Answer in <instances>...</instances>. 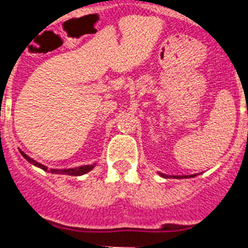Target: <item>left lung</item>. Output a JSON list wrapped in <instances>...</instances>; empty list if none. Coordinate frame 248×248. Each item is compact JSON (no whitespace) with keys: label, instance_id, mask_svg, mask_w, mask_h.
Segmentation results:
<instances>
[{"label":"left lung","instance_id":"obj_1","mask_svg":"<svg viewBox=\"0 0 248 248\" xmlns=\"http://www.w3.org/2000/svg\"><path fill=\"white\" fill-rule=\"evenodd\" d=\"M161 176L163 177H166V175H164V174H161ZM194 176H196V175H185V176H184V175H179V176H175L176 177V179H184V177H194Z\"/></svg>","mask_w":248,"mask_h":248}]
</instances>
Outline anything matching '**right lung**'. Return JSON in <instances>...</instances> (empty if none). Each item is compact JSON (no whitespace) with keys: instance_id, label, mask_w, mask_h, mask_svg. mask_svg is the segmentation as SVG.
Returning a JSON list of instances; mask_svg holds the SVG:
<instances>
[{"instance_id":"right-lung-1","label":"right lung","mask_w":248,"mask_h":248,"mask_svg":"<svg viewBox=\"0 0 248 248\" xmlns=\"http://www.w3.org/2000/svg\"><path fill=\"white\" fill-rule=\"evenodd\" d=\"M21 154L25 156L26 160H28L30 163H32L33 165L38 166V168L43 169V170H47L45 165L42 164L37 163L34 161L33 159H31L27 154H25L23 151H21ZM94 168V165H84V166H79V168H74V169H62V170H56V169H50V172H53V174H67V175H72V176H80V175L87 174L88 171H91L92 169Z\"/></svg>"}]
</instances>
